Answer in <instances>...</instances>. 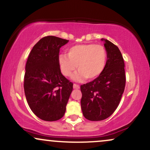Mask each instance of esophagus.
<instances>
[{
    "label": "esophagus",
    "mask_w": 150,
    "mask_h": 150,
    "mask_svg": "<svg viewBox=\"0 0 150 150\" xmlns=\"http://www.w3.org/2000/svg\"><path fill=\"white\" fill-rule=\"evenodd\" d=\"M73 88L74 89H79L80 88V85H77V84H73Z\"/></svg>",
    "instance_id": "1"
}]
</instances>
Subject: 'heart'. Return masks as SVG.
Listing matches in <instances>:
<instances>
[{
  "label": "heart",
  "instance_id": "1",
  "mask_svg": "<svg viewBox=\"0 0 150 150\" xmlns=\"http://www.w3.org/2000/svg\"><path fill=\"white\" fill-rule=\"evenodd\" d=\"M107 51L102 45L95 44H79L68 49L67 55L61 54L58 64L65 77L71 76L73 72L79 70L74 80L82 81L97 79L101 75L107 63Z\"/></svg>",
  "mask_w": 150,
  "mask_h": 150
}]
</instances>
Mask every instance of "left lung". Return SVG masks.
I'll use <instances>...</instances> for the list:
<instances>
[{
  "label": "left lung",
  "mask_w": 150,
  "mask_h": 150,
  "mask_svg": "<svg viewBox=\"0 0 150 150\" xmlns=\"http://www.w3.org/2000/svg\"><path fill=\"white\" fill-rule=\"evenodd\" d=\"M101 40L108 55L106 68L97 79L80 86L82 113L92 121L106 119L114 112L125 86V64L119 49L107 39Z\"/></svg>",
  "instance_id": "8db88e82"
}]
</instances>
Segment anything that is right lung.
Here are the masks:
<instances>
[{"instance_id": "add662e5", "label": "right lung", "mask_w": 150, "mask_h": 150, "mask_svg": "<svg viewBox=\"0 0 150 150\" xmlns=\"http://www.w3.org/2000/svg\"><path fill=\"white\" fill-rule=\"evenodd\" d=\"M69 41L54 36L43 37L27 58L24 89L31 110L40 119L58 120L64 116L73 83L62 75L60 48Z\"/></svg>"}]
</instances>
